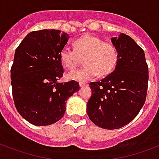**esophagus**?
<instances>
[{
	"label": "esophagus",
	"mask_w": 159,
	"mask_h": 159,
	"mask_svg": "<svg viewBox=\"0 0 159 159\" xmlns=\"http://www.w3.org/2000/svg\"><path fill=\"white\" fill-rule=\"evenodd\" d=\"M80 87H85V86H88V83H79Z\"/></svg>",
	"instance_id": "34e87169"
}]
</instances>
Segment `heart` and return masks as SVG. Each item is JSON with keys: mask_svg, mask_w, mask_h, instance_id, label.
Listing matches in <instances>:
<instances>
[{"mask_svg": "<svg viewBox=\"0 0 159 159\" xmlns=\"http://www.w3.org/2000/svg\"><path fill=\"white\" fill-rule=\"evenodd\" d=\"M74 50L65 47L60 51V60L65 67L73 70L83 58L85 66L67 74V78L80 83H87L98 74L107 76L115 69L119 53L116 44L103 41L101 38L87 34L73 43Z\"/></svg>", "mask_w": 159, "mask_h": 159, "instance_id": "1", "label": "heart"}]
</instances>
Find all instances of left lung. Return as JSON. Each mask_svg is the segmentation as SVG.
I'll list each match as a JSON object with an SVG mask.
<instances>
[{"instance_id":"8db88e82","label":"left lung","mask_w":159,"mask_h":159,"mask_svg":"<svg viewBox=\"0 0 159 159\" xmlns=\"http://www.w3.org/2000/svg\"><path fill=\"white\" fill-rule=\"evenodd\" d=\"M111 41L119 53L116 69L90 83L87 104L91 121L107 130L123 127L136 118L145 103L149 77L145 53L134 39L121 33Z\"/></svg>"}]
</instances>
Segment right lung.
I'll return each instance as SVG.
<instances>
[{
    "label": "right lung",
    "mask_w": 159,
    "mask_h": 159,
    "mask_svg": "<svg viewBox=\"0 0 159 159\" xmlns=\"http://www.w3.org/2000/svg\"><path fill=\"white\" fill-rule=\"evenodd\" d=\"M69 35L56 29L29 33L17 46L11 68V83L15 107L29 123L50 125L66 111L67 98L80 89L71 80L58 83L64 69L60 51Z\"/></svg>",
    "instance_id": "add662e5"
}]
</instances>
